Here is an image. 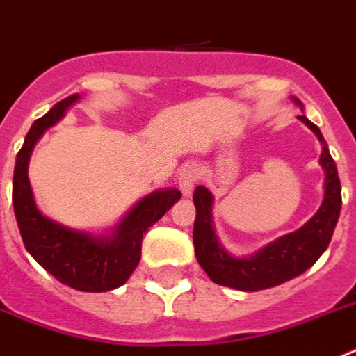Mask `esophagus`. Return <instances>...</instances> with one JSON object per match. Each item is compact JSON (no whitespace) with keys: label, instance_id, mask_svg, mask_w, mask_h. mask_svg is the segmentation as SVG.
<instances>
[{"label":"esophagus","instance_id":"1","mask_svg":"<svg viewBox=\"0 0 356 356\" xmlns=\"http://www.w3.org/2000/svg\"><path fill=\"white\" fill-rule=\"evenodd\" d=\"M197 179H199V170L197 166L193 165H188L181 170V174H179V188H181L182 195L190 197L193 188L197 184Z\"/></svg>","mask_w":356,"mask_h":356}]
</instances>
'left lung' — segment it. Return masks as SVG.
Instances as JSON below:
<instances>
[{
  "mask_svg": "<svg viewBox=\"0 0 356 356\" xmlns=\"http://www.w3.org/2000/svg\"><path fill=\"white\" fill-rule=\"evenodd\" d=\"M299 120L307 123L323 143L321 165L326 170V182H324L326 191H324L323 206L301 229L281 236L280 240L272 242L251 258H233L222 249L213 231V195L204 186H197L193 191V202L197 209L195 224H193L195 256L200 267L216 285L245 290V292L281 285L308 270L330 245L337 220L341 215V181L337 174L335 161L327 150L319 127L312 123L307 116H299Z\"/></svg>",
  "mask_w": 356,
  "mask_h": 356,
  "instance_id": "left-lung-1",
  "label": "left lung"
}]
</instances>
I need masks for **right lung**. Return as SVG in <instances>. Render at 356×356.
Returning <instances> with one entry per match:
<instances>
[{
  "label": "right lung",
  "mask_w": 356,
  "mask_h": 356,
  "mask_svg": "<svg viewBox=\"0 0 356 356\" xmlns=\"http://www.w3.org/2000/svg\"><path fill=\"white\" fill-rule=\"evenodd\" d=\"M75 100H79V95H70L33 122L15 157L12 202L24 247L37 264L71 289L107 292L118 289L131 277L140 264L143 234L181 199V191L163 190L148 195L125 216L114 236L100 240L67 229L41 215L29 181L30 154L42 132L63 118L64 111Z\"/></svg>",
  "instance_id": "right-lung-1"
}]
</instances>
